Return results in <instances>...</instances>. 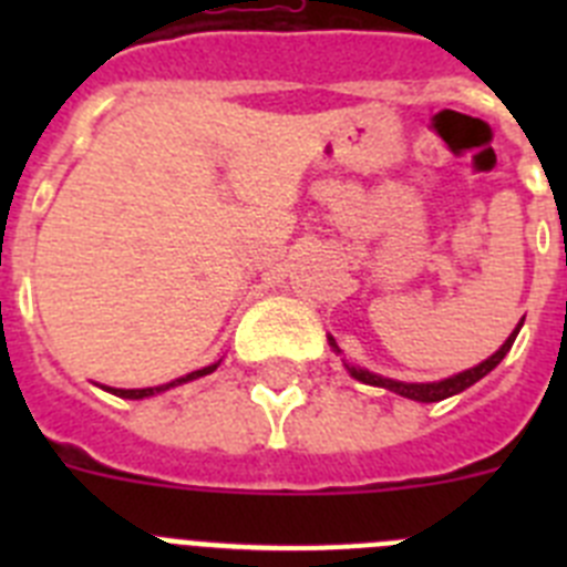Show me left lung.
I'll list each match as a JSON object with an SVG mask.
<instances>
[{
    "label": "left lung",
    "mask_w": 567,
    "mask_h": 567,
    "mask_svg": "<svg viewBox=\"0 0 567 567\" xmlns=\"http://www.w3.org/2000/svg\"><path fill=\"white\" fill-rule=\"evenodd\" d=\"M525 320V318H523ZM523 320L517 323V329L508 334V340H505L503 346H499L497 352L491 354V358H485L483 363L471 365V369H465V372H457L452 374V378H443V380H434V383H403V380H392V378H383V374H374L369 372V369H363V365H354V363H346V372L352 374L354 380H360V383H369V385H380V389H389V392L400 394V398H409V400H417V403H437V400H445L452 398V394H460L465 392L468 385H474L477 380H483L485 374L494 372L499 363H503L505 354L511 352V346H514V340H517L519 329H523ZM329 346H332L334 352L340 354V346L334 343V338L329 334Z\"/></svg>",
    "instance_id": "obj_1"
}]
</instances>
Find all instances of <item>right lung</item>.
Listing matches in <instances>:
<instances>
[{"mask_svg":"<svg viewBox=\"0 0 567 567\" xmlns=\"http://www.w3.org/2000/svg\"><path fill=\"white\" fill-rule=\"evenodd\" d=\"M218 365H221V360H218V363L204 365V369H195V372L184 374V378L169 380V383H164V385H147V389H113V385H102V389H104V392L115 394V398H124V400H144V398H153V394L169 392V389H175V385H182V383H189V380L204 378V374H213L215 369H218Z\"/></svg>","mask_w":567,"mask_h":567,"instance_id":"right-lung-1","label":"right lung"}]
</instances>
